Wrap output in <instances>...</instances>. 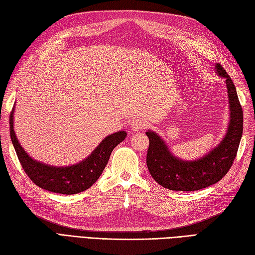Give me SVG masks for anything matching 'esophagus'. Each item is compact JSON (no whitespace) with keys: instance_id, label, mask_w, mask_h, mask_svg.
Instances as JSON below:
<instances>
[{"instance_id":"1","label":"esophagus","mask_w":255,"mask_h":255,"mask_svg":"<svg viewBox=\"0 0 255 255\" xmlns=\"http://www.w3.org/2000/svg\"><path fill=\"white\" fill-rule=\"evenodd\" d=\"M130 127H131L133 131H138V130H142L146 127V123L143 122L142 120L135 119V120H132V122L130 123Z\"/></svg>"}]
</instances>
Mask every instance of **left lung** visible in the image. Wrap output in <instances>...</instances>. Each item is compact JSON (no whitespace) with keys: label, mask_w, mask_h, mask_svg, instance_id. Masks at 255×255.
Wrapping results in <instances>:
<instances>
[{"label":"left lung","mask_w":255,"mask_h":255,"mask_svg":"<svg viewBox=\"0 0 255 255\" xmlns=\"http://www.w3.org/2000/svg\"><path fill=\"white\" fill-rule=\"evenodd\" d=\"M215 70L226 80L231 109L227 133L217 147L200 159L184 161L169 152L158 134L151 130L146 132L149 140L146 155L148 171L159 185L168 190L193 192L215 184L224 178L237 155L244 130L243 108L231 76L220 63L215 64Z\"/></svg>","instance_id":"8db88e82"}]
</instances>
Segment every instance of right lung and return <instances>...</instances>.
I'll return each mask as SVG.
<instances>
[{"label":"right lung","instance_id":"add662e5","mask_svg":"<svg viewBox=\"0 0 255 255\" xmlns=\"http://www.w3.org/2000/svg\"><path fill=\"white\" fill-rule=\"evenodd\" d=\"M9 116V132L12 145L24 172L35 185L58 194H77L88 190L99 179L114 147L126 138V131H117L102 140L95 151L82 162L70 167H51L32 159L18 142Z\"/></svg>","mask_w":255,"mask_h":255}]
</instances>
